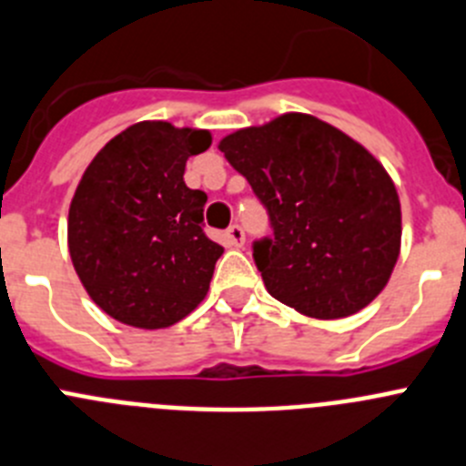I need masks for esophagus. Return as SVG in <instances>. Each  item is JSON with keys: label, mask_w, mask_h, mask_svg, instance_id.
<instances>
[{"label": "esophagus", "mask_w": 466, "mask_h": 466, "mask_svg": "<svg viewBox=\"0 0 466 466\" xmlns=\"http://www.w3.org/2000/svg\"><path fill=\"white\" fill-rule=\"evenodd\" d=\"M228 241H229V246H234V248H241L243 246V241H246V232H243V228L241 225H229L228 228Z\"/></svg>", "instance_id": "1"}]
</instances>
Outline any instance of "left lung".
<instances>
[{"label": "left lung", "mask_w": 466, "mask_h": 466, "mask_svg": "<svg viewBox=\"0 0 466 466\" xmlns=\"http://www.w3.org/2000/svg\"><path fill=\"white\" fill-rule=\"evenodd\" d=\"M273 234L253 241L268 294L317 319L365 308L400 255V199L380 160L310 115H282L220 142Z\"/></svg>", "instance_id": "1"}]
</instances>
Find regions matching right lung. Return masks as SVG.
Segmentation results:
<instances>
[{
    "label": "right lung",
    "instance_id": "1",
    "mask_svg": "<svg viewBox=\"0 0 466 466\" xmlns=\"http://www.w3.org/2000/svg\"><path fill=\"white\" fill-rule=\"evenodd\" d=\"M208 145L207 130L140 121L82 174L68 250L86 294L115 319L165 329L207 297L223 248L204 232L207 195L188 188L184 172Z\"/></svg>",
    "mask_w": 466,
    "mask_h": 466
}]
</instances>
